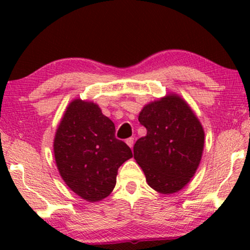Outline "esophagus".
Instances as JSON below:
<instances>
[{
  "mask_svg": "<svg viewBox=\"0 0 250 250\" xmlns=\"http://www.w3.org/2000/svg\"><path fill=\"white\" fill-rule=\"evenodd\" d=\"M127 145L129 146V147L130 148H133V146H134V137H129V139H127Z\"/></svg>",
  "mask_w": 250,
  "mask_h": 250,
  "instance_id": "esophagus-1",
  "label": "esophagus"
}]
</instances>
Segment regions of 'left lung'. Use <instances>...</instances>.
<instances>
[{
    "instance_id": "8db88e82",
    "label": "left lung",
    "mask_w": 250,
    "mask_h": 250,
    "mask_svg": "<svg viewBox=\"0 0 250 250\" xmlns=\"http://www.w3.org/2000/svg\"><path fill=\"white\" fill-rule=\"evenodd\" d=\"M139 121L147 135L134 146V159L147 183L161 194L183 189L196 173L205 147V130L194 111L177 94L146 104Z\"/></svg>"
}]
</instances>
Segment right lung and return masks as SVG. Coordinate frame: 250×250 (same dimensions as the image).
<instances>
[{"instance_id":"right-lung-1","label":"right lung","mask_w":250,"mask_h":250,"mask_svg":"<svg viewBox=\"0 0 250 250\" xmlns=\"http://www.w3.org/2000/svg\"><path fill=\"white\" fill-rule=\"evenodd\" d=\"M54 156L65 185L83 200L97 202L113 191L120 166L133 153L116 139L113 121L96 103L75 99L56 129Z\"/></svg>"}]
</instances>
